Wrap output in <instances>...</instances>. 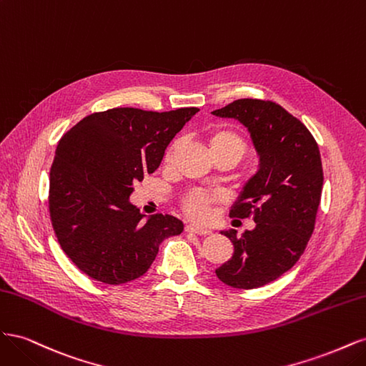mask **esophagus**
Masks as SVG:
<instances>
[{"label":"esophagus","mask_w":366,"mask_h":366,"mask_svg":"<svg viewBox=\"0 0 366 366\" xmlns=\"http://www.w3.org/2000/svg\"><path fill=\"white\" fill-rule=\"evenodd\" d=\"M186 232H192V234H197V235H209L210 230L209 229H203V227H198V226H194V224H187L184 227Z\"/></svg>","instance_id":"esophagus-1"}]
</instances>
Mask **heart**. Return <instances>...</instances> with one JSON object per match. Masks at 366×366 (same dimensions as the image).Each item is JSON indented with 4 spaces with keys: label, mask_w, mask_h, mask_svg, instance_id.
<instances>
[{
    "label": "heart",
    "mask_w": 366,
    "mask_h": 366,
    "mask_svg": "<svg viewBox=\"0 0 366 366\" xmlns=\"http://www.w3.org/2000/svg\"><path fill=\"white\" fill-rule=\"evenodd\" d=\"M177 143L172 142L166 151V162H169L177 148ZM207 148L212 157L217 156H232L238 160L244 157L247 152L246 140L238 132L229 128H215L207 136ZM218 203V195L206 191H192L182 198V207L184 214L195 221H206L210 217V210Z\"/></svg>",
    "instance_id": "heart-1"
}]
</instances>
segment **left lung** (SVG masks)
I'll return each mask as SVG.
<instances>
[{
	"label": "left lung",
	"mask_w": 366,
	"mask_h": 366,
	"mask_svg": "<svg viewBox=\"0 0 366 366\" xmlns=\"http://www.w3.org/2000/svg\"><path fill=\"white\" fill-rule=\"evenodd\" d=\"M214 114L247 127L259 156L258 172L230 210L232 218L252 217L257 226L241 237L221 232L234 254L215 273L235 289H258L290 270L313 234L324 184L319 147L301 120L272 101L238 99Z\"/></svg>",
	"instance_id": "left-lung-1"
}]
</instances>
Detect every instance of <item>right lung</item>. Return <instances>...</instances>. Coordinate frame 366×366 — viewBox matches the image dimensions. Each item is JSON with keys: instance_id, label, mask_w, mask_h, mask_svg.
<instances>
[{"instance_id": "obj_1", "label": "right lung", "mask_w": 366, "mask_h": 366, "mask_svg": "<svg viewBox=\"0 0 366 366\" xmlns=\"http://www.w3.org/2000/svg\"><path fill=\"white\" fill-rule=\"evenodd\" d=\"M197 112L113 108L84 117L61 137L50 169V219L65 254L90 278L109 285L137 280L160 242L183 232L172 215L143 219L129 195Z\"/></svg>"}]
</instances>
